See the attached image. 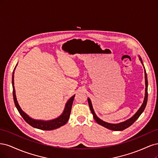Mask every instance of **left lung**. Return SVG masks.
<instances>
[{
  "label": "left lung",
  "instance_id": "8db88e82",
  "mask_svg": "<svg viewBox=\"0 0 158 158\" xmlns=\"http://www.w3.org/2000/svg\"><path fill=\"white\" fill-rule=\"evenodd\" d=\"M139 59L141 61V63L142 64V65L144 66V64H143V63H142V60L140 56H139ZM144 74H145L146 88H145V97H144V102H143V103L141 106V107H140V109L138 110V111L135 114H134V115L131 118L128 119V120H127L125 121L118 123V124H111V123H106V122L102 121V119L98 118L96 114H95V113L94 111L93 107H92V102H91V100L89 98L88 99V102L89 106V108L91 110V112H92V113L93 114V117L95 119V121H96L99 124V125H102L107 128H109V129H110V130H112V131H123V130H125V129H126L127 128L130 127L131 125H132V124L137 120L138 118L140 117V115L142 113V112L144 111V110L146 106L147 101H148V78H147V74H146L145 69H144Z\"/></svg>",
  "mask_w": 158,
  "mask_h": 158
}]
</instances>
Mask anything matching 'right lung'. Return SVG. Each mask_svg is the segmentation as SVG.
<instances>
[{
	"label": "right lung",
	"instance_id": "obj_1",
	"mask_svg": "<svg viewBox=\"0 0 158 158\" xmlns=\"http://www.w3.org/2000/svg\"><path fill=\"white\" fill-rule=\"evenodd\" d=\"M16 64V66H17ZM16 66L14 68L13 73H12V88H13V98H14V104H15L16 107L17 108L18 112L20 113L21 114V116L23 117V118L24 119L25 121L29 124L30 125L31 127L38 128V129H41V130H44V131H51V130H54V129L58 128L62 126H63L64 125L67 123L69 118L70 117V114L71 112V109H72V106H73V103L74 101V98L75 95H74L73 97L70 98L68 102H66L65 105V107L64 109L63 113L61 114V115L59 116V117H57L55 119H52V120L50 121H42V120H35V119L31 118L29 116L27 115L26 113H25L22 111V109L21 107L19 106V104L18 103L16 96V92H15V89H14V70L16 69Z\"/></svg>",
	"mask_w": 158,
	"mask_h": 158
}]
</instances>
